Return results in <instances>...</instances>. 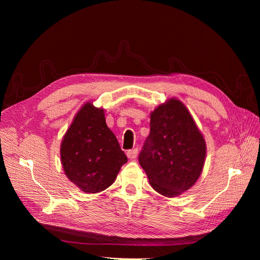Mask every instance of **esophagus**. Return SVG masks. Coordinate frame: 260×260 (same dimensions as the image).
I'll return each instance as SVG.
<instances>
[{"mask_svg": "<svg viewBox=\"0 0 260 260\" xmlns=\"http://www.w3.org/2000/svg\"><path fill=\"white\" fill-rule=\"evenodd\" d=\"M138 148H132V149H129V151L127 152V156H128V158H130V159H135V158H137V156H138Z\"/></svg>", "mask_w": 260, "mask_h": 260, "instance_id": "1", "label": "esophagus"}]
</instances>
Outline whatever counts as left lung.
Here are the masks:
<instances>
[{
  "instance_id": "left-lung-1",
  "label": "left lung",
  "mask_w": 260,
  "mask_h": 260,
  "mask_svg": "<svg viewBox=\"0 0 260 260\" xmlns=\"http://www.w3.org/2000/svg\"><path fill=\"white\" fill-rule=\"evenodd\" d=\"M151 132L139 162L156 192L176 198L199 180L206 158V142L191 113L172 98L151 113Z\"/></svg>"
}]
</instances>
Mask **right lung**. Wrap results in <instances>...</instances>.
<instances>
[{"instance_id": "right-lung-1", "label": "right lung", "mask_w": 260, "mask_h": 260, "mask_svg": "<svg viewBox=\"0 0 260 260\" xmlns=\"http://www.w3.org/2000/svg\"><path fill=\"white\" fill-rule=\"evenodd\" d=\"M65 175L86 194L106 190L128 161L112 130L104 109L86 102L76 114L60 143Z\"/></svg>"}]
</instances>
